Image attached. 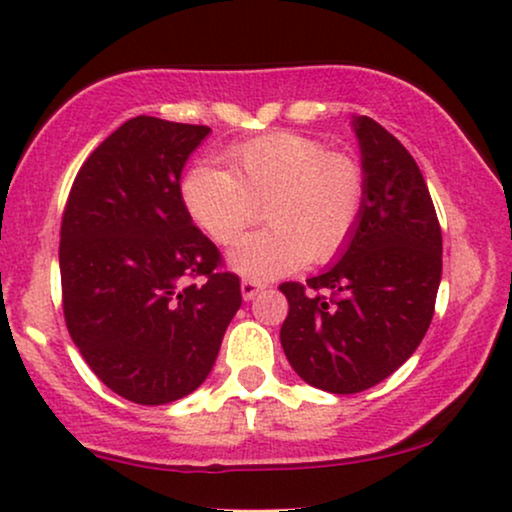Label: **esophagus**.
<instances>
[{"mask_svg":"<svg viewBox=\"0 0 512 512\" xmlns=\"http://www.w3.org/2000/svg\"><path fill=\"white\" fill-rule=\"evenodd\" d=\"M262 288H264V285L260 281H252V278H243V281H241V295H243L245 302L255 297Z\"/></svg>","mask_w":512,"mask_h":512,"instance_id":"1","label":"esophagus"}]
</instances>
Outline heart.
<instances>
[{
	"label": "heart",
	"mask_w": 512,
	"mask_h": 512,
	"mask_svg": "<svg viewBox=\"0 0 512 512\" xmlns=\"http://www.w3.org/2000/svg\"><path fill=\"white\" fill-rule=\"evenodd\" d=\"M229 170L199 163L182 182L192 220L227 245L259 219L267 230L236 242L229 264L257 281L323 264L349 243L363 213L365 173L311 135L278 131L231 147Z\"/></svg>",
	"instance_id": "heart-1"
}]
</instances>
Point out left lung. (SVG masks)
<instances>
[{
	"instance_id": "1",
	"label": "left lung",
	"mask_w": 512,
	"mask_h": 512,
	"mask_svg": "<svg viewBox=\"0 0 512 512\" xmlns=\"http://www.w3.org/2000/svg\"><path fill=\"white\" fill-rule=\"evenodd\" d=\"M363 213L339 262L283 283L281 344L292 370L327 393H360L417 351L442 276V231L412 154L370 117H353Z\"/></svg>"
}]
</instances>
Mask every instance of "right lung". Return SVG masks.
<instances>
[{
	"label": "right lung",
	"mask_w": 512,
	"mask_h": 512,
	"mask_svg": "<svg viewBox=\"0 0 512 512\" xmlns=\"http://www.w3.org/2000/svg\"><path fill=\"white\" fill-rule=\"evenodd\" d=\"M208 126L135 117L79 168L60 227L63 311L88 367L121 398L166 405L213 370L241 306L180 177ZM199 277L201 284H189Z\"/></svg>",
	"instance_id": "right-lung-1"
}]
</instances>
